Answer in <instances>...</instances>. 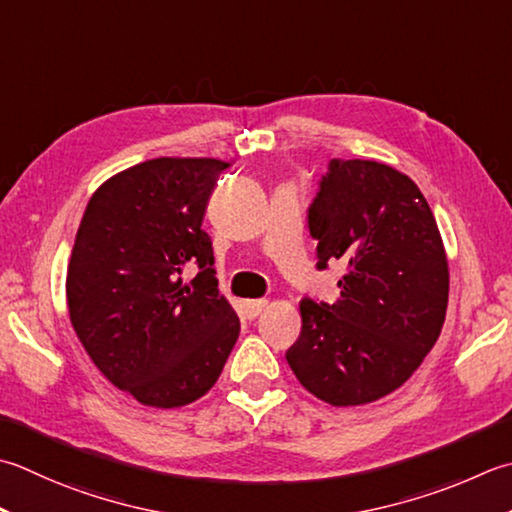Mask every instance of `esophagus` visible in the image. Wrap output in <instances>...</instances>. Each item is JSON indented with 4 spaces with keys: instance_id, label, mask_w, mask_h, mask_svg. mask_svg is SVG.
Masks as SVG:
<instances>
[{
    "instance_id": "1",
    "label": "esophagus",
    "mask_w": 512,
    "mask_h": 512,
    "mask_svg": "<svg viewBox=\"0 0 512 512\" xmlns=\"http://www.w3.org/2000/svg\"><path fill=\"white\" fill-rule=\"evenodd\" d=\"M266 306H268L266 299H246V302H244V315L248 319H255V317L262 315V310Z\"/></svg>"
}]
</instances>
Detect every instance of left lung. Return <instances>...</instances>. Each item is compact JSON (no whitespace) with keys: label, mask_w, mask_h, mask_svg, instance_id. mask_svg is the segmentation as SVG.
<instances>
[{"label":"left lung","mask_w":512,"mask_h":512,"mask_svg":"<svg viewBox=\"0 0 512 512\" xmlns=\"http://www.w3.org/2000/svg\"><path fill=\"white\" fill-rule=\"evenodd\" d=\"M308 230L317 268L339 262L346 275L335 304L302 299L288 366L330 406L370 404L402 386L442 333V235L413 179L370 159H330L308 206Z\"/></svg>","instance_id":"8db88e82"}]
</instances>
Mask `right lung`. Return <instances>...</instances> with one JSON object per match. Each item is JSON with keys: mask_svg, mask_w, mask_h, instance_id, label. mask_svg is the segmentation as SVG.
I'll use <instances>...</instances> for the list:
<instances>
[{"mask_svg": "<svg viewBox=\"0 0 512 512\" xmlns=\"http://www.w3.org/2000/svg\"><path fill=\"white\" fill-rule=\"evenodd\" d=\"M222 159L159 157L110 177L79 224L66 275L70 324L110 384L139 404L206 395L239 337L202 228ZM197 263L184 285L181 270Z\"/></svg>", "mask_w": 512, "mask_h": 512, "instance_id": "right-lung-1", "label": "right lung"}]
</instances>
